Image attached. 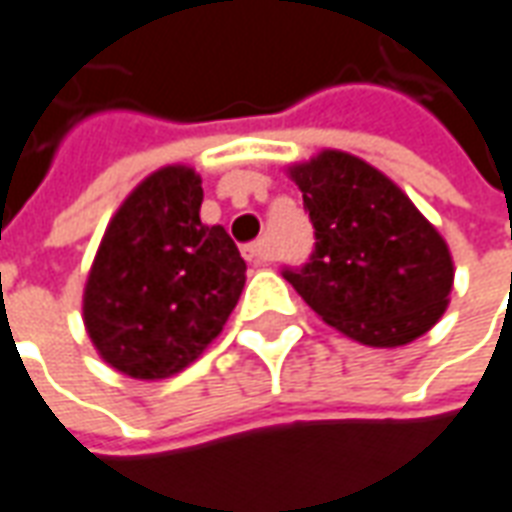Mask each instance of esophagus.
I'll return each mask as SVG.
<instances>
[{
	"label": "esophagus",
	"mask_w": 512,
	"mask_h": 512,
	"mask_svg": "<svg viewBox=\"0 0 512 512\" xmlns=\"http://www.w3.org/2000/svg\"><path fill=\"white\" fill-rule=\"evenodd\" d=\"M241 255H244L249 263H255V266L271 260V252H268L266 241H252V244H244L241 246Z\"/></svg>",
	"instance_id": "34e87169"
}]
</instances>
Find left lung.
<instances>
[{"instance_id":"1","label":"left lung","mask_w":512,"mask_h":512,"mask_svg":"<svg viewBox=\"0 0 512 512\" xmlns=\"http://www.w3.org/2000/svg\"><path fill=\"white\" fill-rule=\"evenodd\" d=\"M310 213L307 263L282 268L323 321L365 345L417 340L447 310L452 257L436 227L376 167L340 150L290 169Z\"/></svg>"}]
</instances>
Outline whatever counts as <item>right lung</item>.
Returning a JSON list of instances; mask_svg holds the SVG:
<instances>
[{
  "mask_svg": "<svg viewBox=\"0 0 512 512\" xmlns=\"http://www.w3.org/2000/svg\"><path fill=\"white\" fill-rule=\"evenodd\" d=\"M189 167L142 180L106 227L84 290V326L109 365L167 378L191 365L230 318L246 263L222 224L200 222Z\"/></svg>",
  "mask_w": 512,
  "mask_h": 512,
  "instance_id": "1",
  "label": "right lung"
}]
</instances>
